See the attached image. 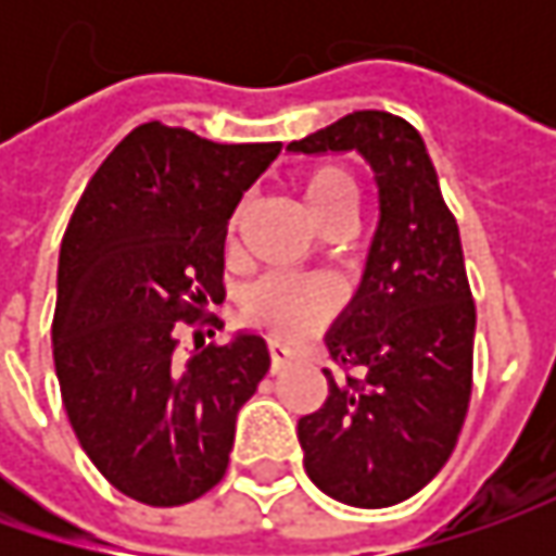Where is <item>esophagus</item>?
<instances>
[{"instance_id": "esophagus-1", "label": "esophagus", "mask_w": 556, "mask_h": 556, "mask_svg": "<svg viewBox=\"0 0 556 556\" xmlns=\"http://www.w3.org/2000/svg\"><path fill=\"white\" fill-rule=\"evenodd\" d=\"M268 355H271V371H281L288 362H293V350H288L285 343H268Z\"/></svg>"}]
</instances>
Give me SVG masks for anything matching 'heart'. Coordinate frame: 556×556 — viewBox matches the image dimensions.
Masks as SVG:
<instances>
[{
	"instance_id": "1",
	"label": "heart",
	"mask_w": 556,
	"mask_h": 556,
	"mask_svg": "<svg viewBox=\"0 0 556 556\" xmlns=\"http://www.w3.org/2000/svg\"><path fill=\"white\" fill-rule=\"evenodd\" d=\"M300 198L318 228L340 213H355L358 191L355 182L337 166H321L303 176ZM337 309V293L321 281H293V278H266L247 293L244 315L271 337H306L321 328Z\"/></svg>"
}]
</instances>
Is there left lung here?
I'll list each match as a JSON object with an SVG mask.
<instances>
[{
    "label": "left lung",
    "instance_id": "obj_1",
    "mask_svg": "<svg viewBox=\"0 0 556 556\" xmlns=\"http://www.w3.org/2000/svg\"><path fill=\"white\" fill-rule=\"evenodd\" d=\"M290 154H358L380 216L362 285L325 333L358 377H328V399L300 417L309 480L337 502L390 507L420 492L455 452L470 387L477 306L458 223L442 201L427 144L387 111H353Z\"/></svg>",
    "mask_w": 556,
    "mask_h": 556
}]
</instances>
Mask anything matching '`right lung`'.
<instances>
[{"label":"right lung","mask_w":556,"mask_h":556,"mask_svg":"<svg viewBox=\"0 0 556 556\" xmlns=\"http://www.w3.org/2000/svg\"><path fill=\"white\" fill-rule=\"evenodd\" d=\"M278 151L281 141L136 126L64 231L52 321L61 399L89 460L141 504H188L223 480L238 412L268 371L260 333L223 346L194 337L182 355L176 328L225 296L228 219Z\"/></svg>","instance_id":"add662e5"}]
</instances>
